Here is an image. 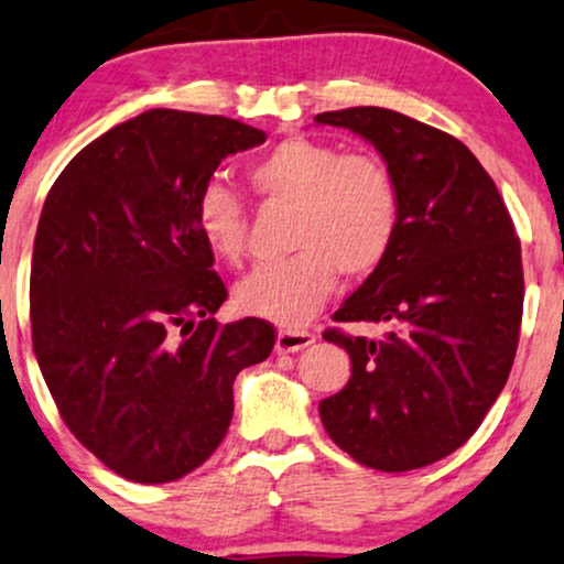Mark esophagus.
Returning <instances> with one entry per match:
<instances>
[{
  "label": "esophagus",
  "mask_w": 564,
  "mask_h": 564,
  "mask_svg": "<svg viewBox=\"0 0 564 564\" xmlns=\"http://www.w3.org/2000/svg\"><path fill=\"white\" fill-rule=\"evenodd\" d=\"M317 337L314 333H306V329H281L275 337V350L278 352H296L312 345Z\"/></svg>",
  "instance_id": "1"
}]
</instances>
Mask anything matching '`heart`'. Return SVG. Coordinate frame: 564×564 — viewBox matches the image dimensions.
Segmentation results:
<instances>
[{
  "label": "heart",
  "instance_id": "1",
  "mask_svg": "<svg viewBox=\"0 0 564 564\" xmlns=\"http://www.w3.org/2000/svg\"><path fill=\"white\" fill-rule=\"evenodd\" d=\"M262 204L291 206L289 245L296 254L254 268L235 302L250 317L299 327L333 294L337 270L364 278L381 268L400 231V191L373 154H343L319 139L291 137L247 170ZM195 227L216 260L237 265L247 245V212L221 180H208L195 200Z\"/></svg>",
  "mask_w": 564,
  "mask_h": 564
}]
</instances>
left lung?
<instances>
[{"mask_svg":"<svg viewBox=\"0 0 564 564\" xmlns=\"http://www.w3.org/2000/svg\"><path fill=\"white\" fill-rule=\"evenodd\" d=\"M314 120L371 141L400 191L392 252L333 314L392 329L381 340L327 329L352 373L319 417L364 467H427L467 444L506 387L523 314L521 242L459 139L371 105Z\"/></svg>","mask_w":564,"mask_h":564,"instance_id":"left-lung-1","label":"left lung"}]
</instances>
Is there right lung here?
I'll use <instances>...</instances> for the list:
<instances>
[{"label":"right lung","instance_id":"1","mask_svg":"<svg viewBox=\"0 0 564 564\" xmlns=\"http://www.w3.org/2000/svg\"><path fill=\"white\" fill-rule=\"evenodd\" d=\"M265 133L154 108L87 144L43 204L30 268L33 350L64 423L141 485L216 452L237 373L275 345L265 319L219 325L227 299L195 200L229 154Z\"/></svg>","mask_w":564,"mask_h":564}]
</instances>
